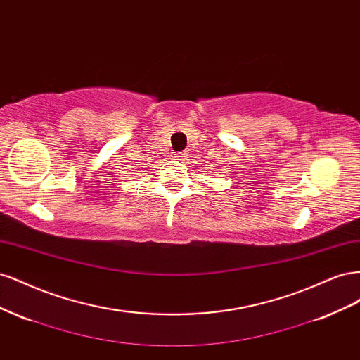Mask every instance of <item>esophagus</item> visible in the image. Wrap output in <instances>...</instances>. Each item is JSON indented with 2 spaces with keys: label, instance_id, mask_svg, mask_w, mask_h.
<instances>
[{
  "label": "esophagus",
  "instance_id": "obj_1",
  "mask_svg": "<svg viewBox=\"0 0 360 360\" xmlns=\"http://www.w3.org/2000/svg\"><path fill=\"white\" fill-rule=\"evenodd\" d=\"M184 158H186V153H177V155H176V159H177V160H184Z\"/></svg>",
  "mask_w": 360,
  "mask_h": 360
}]
</instances>
